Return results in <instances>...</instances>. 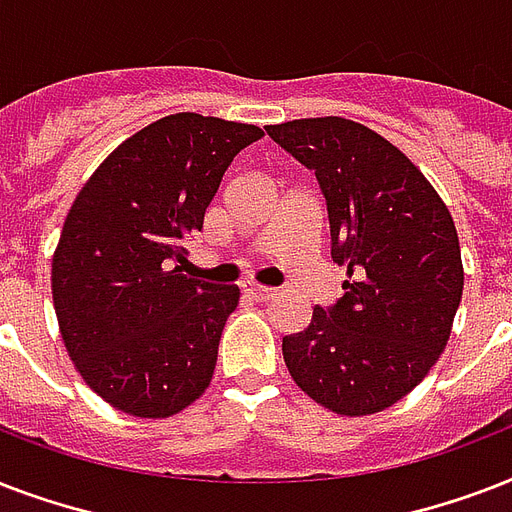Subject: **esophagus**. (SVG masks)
Here are the masks:
<instances>
[{
    "label": "esophagus",
    "mask_w": 512,
    "mask_h": 512,
    "mask_svg": "<svg viewBox=\"0 0 512 512\" xmlns=\"http://www.w3.org/2000/svg\"><path fill=\"white\" fill-rule=\"evenodd\" d=\"M244 295L252 297V300H257V303H268V300H273V295H276V289L271 287H263V284H244Z\"/></svg>",
    "instance_id": "1"
}]
</instances>
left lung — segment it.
Returning <instances> with one entry per match:
<instances>
[{
  "label": "left lung",
  "instance_id": "8db88e82",
  "mask_svg": "<svg viewBox=\"0 0 512 512\" xmlns=\"http://www.w3.org/2000/svg\"><path fill=\"white\" fill-rule=\"evenodd\" d=\"M316 172L345 295L284 337L297 388L329 412L364 417L412 393L436 366L460 308V239L430 180L390 140L342 116L265 127Z\"/></svg>",
  "mask_w": 512,
  "mask_h": 512
}]
</instances>
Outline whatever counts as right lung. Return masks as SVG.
<instances>
[{
	"mask_svg": "<svg viewBox=\"0 0 512 512\" xmlns=\"http://www.w3.org/2000/svg\"><path fill=\"white\" fill-rule=\"evenodd\" d=\"M255 124L172 114L116 146L76 193L52 255L60 337L82 380L140 420L183 412L209 388L236 284L180 273L228 164Z\"/></svg>",
	"mask_w": 512,
	"mask_h": 512,
	"instance_id": "obj_1",
	"label": "right lung"
}]
</instances>
